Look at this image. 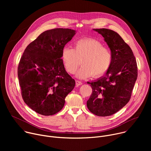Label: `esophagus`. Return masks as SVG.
<instances>
[{
	"label": "esophagus",
	"instance_id": "1",
	"mask_svg": "<svg viewBox=\"0 0 151 151\" xmlns=\"http://www.w3.org/2000/svg\"><path fill=\"white\" fill-rule=\"evenodd\" d=\"M82 84V82L80 81H78V80H76V85L77 86H79V85H81Z\"/></svg>",
	"mask_w": 151,
	"mask_h": 151
}]
</instances>
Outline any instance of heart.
<instances>
[{
    "label": "heart",
    "mask_w": 151,
    "mask_h": 151,
    "mask_svg": "<svg viewBox=\"0 0 151 151\" xmlns=\"http://www.w3.org/2000/svg\"><path fill=\"white\" fill-rule=\"evenodd\" d=\"M61 59L70 74L76 72L81 61L82 66L76 76L79 79H85L103 75L111 66L112 55L111 51L103 47L101 42L93 39H83L75 42L74 48L64 47Z\"/></svg>",
    "instance_id": "b5f03b06"
}]
</instances>
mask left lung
<instances>
[{
  "label": "left lung",
  "instance_id": "1",
  "mask_svg": "<svg viewBox=\"0 0 151 151\" xmlns=\"http://www.w3.org/2000/svg\"><path fill=\"white\" fill-rule=\"evenodd\" d=\"M103 37L112 55L105 75L90 84L93 93L87 101L89 111L99 116L112 115L129 101L137 78V63L133 52L115 32L93 29Z\"/></svg>",
  "mask_w": 151,
  "mask_h": 151
}]
</instances>
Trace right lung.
I'll return each instance as SVG.
<instances>
[{
	"label": "right lung",
	"mask_w": 151,
	"mask_h": 151,
	"mask_svg": "<svg viewBox=\"0 0 151 151\" xmlns=\"http://www.w3.org/2000/svg\"><path fill=\"white\" fill-rule=\"evenodd\" d=\"M76 30L54 29L42 33L26 47L18 68L21 95L25 103L39 114L60 111L75 81L67 73L62 50Z\"/></svg>",
	"instance_id": "1"
}]
</instances>
